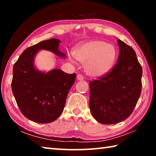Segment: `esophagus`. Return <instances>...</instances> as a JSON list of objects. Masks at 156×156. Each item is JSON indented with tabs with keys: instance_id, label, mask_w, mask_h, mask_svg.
I'll return each instance as SVG.
<instances>
[{
	"instance_id": "esophagus-1",
	"label": "esophagus",
	"mask_w": 156,
	"mask_h": 156,
	"mask_svg": "<svg viewBox=\"0 0 156 156\" xmlns=\"http://www.w3.org/2000/svg\"><path fill=\"white\" fill-rule=\"evenodd\" d=\"M83 79H84V77H83V75L78 74V75L77 76V80H83Z\"/></svg>"
}]
</instances>
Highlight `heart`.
<instances>
[{"instance_id": "obj_1", "label": "heart", "mask_w": 156, "mask_h": 156, "mask_svg": "<svg viewBox=\"0 0 156 156\" xmlns=\"http://www.w3.org/2000/svg\"><path fill=\"white\" fill-rule=\"evenodd\" d=\"M74 55L78 60L85 63L87 74L100 77L112 69L115 60L116 50L111 44L102 41H91L76 47Z\"/></svg>"}]
</instances>
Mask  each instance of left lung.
I'll use <instances>...</instances> for the list:
<instances>
[{"instance_id":"8db88e82","label":"left lung","mask_w":156,"mask_h":156,"mask_svg":"<svg viewBox=\"0 0 156 156\" xmlns=\"http://www.w3.org/2000/svg\"><path fill=\"white\" fill-rule=\"evenodd\" d=\"M119 56L107 74L89 81V108L98 122L116 124L126 119L138 102L142 69L133 49L118 39Z\"/></svg>"}]
</instances>
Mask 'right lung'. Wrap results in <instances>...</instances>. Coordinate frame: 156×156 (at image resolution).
<instances>
[{
  "mask_svg": "<svg viewBox=\"0 0 156 156\" xmlns=\"http://www.w3.org/2000/svg\"><path fill=\"white\" fill-rule=\"evenodd\" d=\"M56 38L43 41L26 49L13 67L12 89L23 115L38 123L56 120L64 109L66 98L76 79V73L60 69L39 72L34 65V56L40 49L65 57L58 49Z\"/></svg>",
  "mask_w": 156,
  "mask_h": 156,
  "instance_id": "1",
  "label": "right lung"
}]
</instances>
